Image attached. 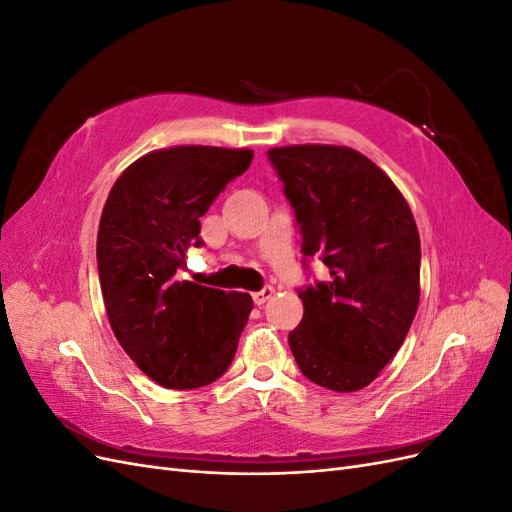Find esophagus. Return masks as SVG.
<instances>
[{
  "label": "esophagus",
  "instance_id": "obj_1",
  "mask_svg": "<svg viewBox=\"0 0 512 512\" xmlns=\"http://www.w3.org/2000/svg\"><path fill=\"white\" fill-rule=\"evenodd\" d=\"M273 288L271 286H265V288H262V290H258V292H254L252 294V299H254V303L256 305H262V303H267L271 297H273Z\"/></svg>",
  "mask_w": 512,
  "mask_h": 512
}]
</instances>
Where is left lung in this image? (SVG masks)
<instances>
[{
    "instance_id": "left-lung-1",
    "label": "left lung",
    "mask_w": 512,
    "mask_h": 512,
    "mask_svg": "<svg viewBox=\"0 0 512 512\" xmlns=\"http://www.w3.org/2000/svg\"><path fill=\"white\" fill-rule=\"evenodd\" d=\"M267 156L303 235V256L329 282L299 290L303 320L288 344L307 380L361 391L404 344L421 297V239L397 185L363 153L290 145Z\"/></svg>"
}]
</instances>
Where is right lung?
Here are the masks:
<instances>
[{"instance_id": "right-lung-1", "label": "right lung", "mask_w": 512, "mask_h": 512, "mask_svg": "<svg viewBox=\"0 0 512 512\" xmlns=\"http://www.w3.org/2000/svg\"><path fill=\"white\" fill-rule=\"evenodd\" d=\"M252 158V149H158L123 170L106 198L96 245L106 316L138 369L166 389L211 384L235 359L250 294L177 273L188 247L203 245L200 218Z\"/></svg>"}]
</instances>
